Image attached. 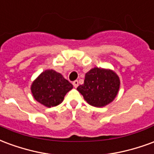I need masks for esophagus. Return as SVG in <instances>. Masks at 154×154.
I'll return each instance as SVG.
<instances>
[{"label": "esophagus", "instance_id": "esophagus-1", "mask_svg": "<svg viewBox=\"0 0 154 154\" xmlns=\"http://www.w3.org/2000/svg\"><path fill=\"white\" fill-rule=\"evenodd\" d=\"M78 83H79V82H78V81L76 80V81H74L73 82H72V85L74 86V87H78Z\"/></svg>", "mask_w": 154, "mask_h": 154}]
</instances>
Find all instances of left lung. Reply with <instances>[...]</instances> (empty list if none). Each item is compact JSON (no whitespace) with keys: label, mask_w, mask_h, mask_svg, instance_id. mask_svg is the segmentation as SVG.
<instances>
[{"label":"left lung","mask_w":154,"mask_h":154,"mask_svg":"<svg viewBox=\"0 0 154 154\" xmlns=\"http://www.w3.org/2000/svg\"><path fill=\"white\" fill-rule=\"evenodd\" d=\"M119 88V77L113 71L95 67L86 73L77 91L91 106L102 107L115 99Z\"/></svg>","instance_id":"1"}]
</instances>
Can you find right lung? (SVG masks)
Here are the masks:
<instances>
[{
    "label": "right lung",
    "mask_w": 154,
    "mask_h": 154,
    "mask_svg": "<svg viewBox=\"0 0 154 154\" xmlns=\"http://www.w3.org/2000/svg\"><path fill=\"white\" fill-rule=\"evenodd\" d=\"M72 89V85L59 72L46 70L33 82L31 91L38 102L47 107L62 103L65 95Z\"/></svg>",
    "instance_id": "1"
}]
</instances>
